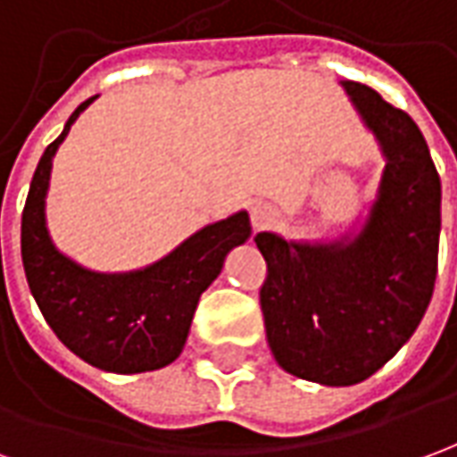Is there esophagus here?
Returning <instances> with one entry per match:
<instances>
[{
	"label": "esophagus",
	"mask_w": 457,
	"mask_h": 457,
	"mask_svg": "<svg viewBox=\"0 0 457 457\" xmlns=\"http://www.w3.org/2000/svg\"><path fill=\"white\" fill-rule=\"evenodd\" d=\"M249 215H252V228L254 229H269L274 228L278 222V210L271 205V203H254L252 210H249Z\"/></svg>",
	"instance_id": "1"
}]
</instances>
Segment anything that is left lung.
<instances>
[{
  "mask_svg": "<svg viewBox=\"0 0 457 457\" xmlns=\"http://www.w3.org/2000/svg\"><path fill=\"white\" fill-rule=\"evenodd\" d=\"M340 85L384 156L367 215L336 239L254 237L267 262L259 301L271 354L326 386L364 382L413 336L431 303L441 237V179L421 129L372 87Z\"/></svg>",
  "mask_w": 457,
  "mask_h": 457,
  "instance_id": "left-lung-1",
  "label": "left lung"
}]
</instances>
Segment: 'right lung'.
I'll return each mask as SVG.
<instances>
[{"mask_svg": "<svg viewBox=\"0 0 457 457\" xmlns=\"http://www.w3.org/2000/svg\"><path fill=\"white\" fill-rule=\"evenodd\" d=\"M95 100L68 117L36 166L21 215V262L46 323L71 353L104 372H151L183 353L200 294L220 277L229 252L247 242L252 225L247 210H239L134 271L104 274L65 257L46 225L48 180L55 151Z\"/></svg>", "mask_w": 457, "mask_h": 457, "instance_id": "right-lung-1", "label": "right lung"}]
</instances>
